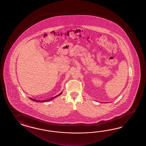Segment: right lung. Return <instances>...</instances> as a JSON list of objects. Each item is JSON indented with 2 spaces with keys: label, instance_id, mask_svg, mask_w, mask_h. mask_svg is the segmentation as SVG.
<instances>
[{
  "label": "right lung",
  "instance_id": "add662e5",
  "mask_svg": "<svg viewBox=\"0 0 146 146\" xmlns=\"http://www.w3.org/2000/svg\"><path fill=\"white\" fill-rule=\"evenodd\" d=\"M62 91L60 93H59V94H58V95H57L56 96H54L53 98H50V99L48 100H43V101H40V100H36L34 99H32V98H29V99H31V100H32V101H33L34 102H47V101H51V100H52L54 99H55L56 97H57V96H59L60 95H61L62 94Z\"/></svg>",
  "mask_w": 146,
  "mask_h": 146
}]
</instances>
